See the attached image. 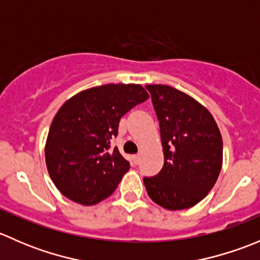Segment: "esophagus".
I'll return each mask as SVG.
<instances>
[{"label": "esophagus", "instance_id": "1", "mask_svg": "<svg viewBox=\"0 0 260 260\" xmlns=\"http://www.w3.org/2000/svg\"><path fill=\"white\" fill-rule=\"evenodd\" d=\"M132 159H133V164H135V165H138V164H140V161H141V154H140V153L133 154V156H132Z\"/></svg>", "mask_w": 260, "mask_h": 260}]
</instances>
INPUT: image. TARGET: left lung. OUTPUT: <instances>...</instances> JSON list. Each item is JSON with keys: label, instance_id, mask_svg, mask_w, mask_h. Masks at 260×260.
<instances>
[{"label": "left lung", "instance_id": "1", "mask_svg": "<svg viewBox=\"0 0 260 260\" xmlns=\"http://www.w3.org/2000/svg\"><path fill=\"white\" fill-rule=\"evenodd\" d=\"M159 122L165 164L145 177L152 201L167 210L200 203L214 187L222 165V138L210 112L170 85H146Z\"/></svg>", "mask_w": 260, "mask_h": 260}]
</instances>
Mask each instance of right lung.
I'll return each instance as SVG.
<instances>
[{"mask_svg": "<svg viewBox=\"0 0 260 260\" xmlns=\"http://www.w3.org/2000/svg\"><path fill=\"white\" fill-rule=\"evenodd\" d=\"M149 98L140 84H106L68 99L50 125L46 167L57 190L74 203L95 205L114 192L129 162L112 151L120 118Z\"/></svg>", "mask_w": 260, "mask_h": 260, "instance_id": "obj_1", "label": "right lung"}]
</instances>
